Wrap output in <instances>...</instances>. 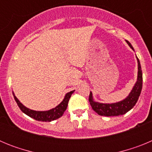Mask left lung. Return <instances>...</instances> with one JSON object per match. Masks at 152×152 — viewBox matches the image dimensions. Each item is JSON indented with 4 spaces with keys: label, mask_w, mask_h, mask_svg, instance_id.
<instances>
[{
    "label": "left lung",
    "mask_w": 152,
    "mask_h": 152,
    "mask_svg": "<svg viewBox=\"0 0 152 152\" xmlns=\"http://www.w3.org/2000/svg\"><path fill=\"white\" fill-rule=\"evenodd\" d=\"M131 49H133V47L132 46L129 42L126 40ZM137 58V57H136ZM138 61V78L133 87L132 91L129 94V96L125 100L119 101L115 103H101L95 102L93 99L92 93H90L89 102L91 107L95 112L100 116H116L123 115L129 111L131 109L133 108L135 103H137L139 97L140 96L141 91L142 88V72L141 68L140 61L137 58Z\"/></svg>",
    "instance_id": "8db88e82"
}]
</instances>
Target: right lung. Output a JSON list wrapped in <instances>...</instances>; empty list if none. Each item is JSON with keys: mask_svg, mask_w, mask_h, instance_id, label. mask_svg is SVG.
<instances>
[{"mask_svg": "<svg viewBox=\"0 0 152 152\" xmlns=\"http://www.w3.org/2000/svg\"><path fill=\"white\" fill-rule=\"evenodd\" d=\"M74 92H75V91H72L68 92V94H66V95H65V96L64 98V100L61 101V103L60 104H58L55 108L52 109V110L48 111H35L32 110L30 109L26 108V107H24L23 105L19 101V100L16 97L13 92V94L16 102H17V105H18V107H20V109L23 113L26 114L29 117L33 118V119H36V120H38V121L51 122L52 120L58 119V118L61 117L63 114H64V111L66 110L67 107H68V101H69L70 97H71V96H72V94Z\"/></svg>", "mask_w": 152, "mask_h": 152, "instance_id": "1", "label": "right lung"}]
</instances>
